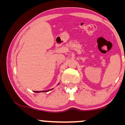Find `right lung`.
I'll use <instances>...</instances> for the list:
<instances>
[{"mask_svg": "<svg viewBox=\"0 0 125 125\" xmlns=\"http://www.w3.org/2000/svg\"><path fill=\"white\" fill-rule=\"evenodd\" d=\"M51 90H52V89H51ZM47 90V91H45V92H48V91H49V90ZM42 92H43V91H42ZM35 92H36V93H39V92H41V91H35Z\"/></svg>", "mask_w": 125, "mask_h": 125, "instance_id": "1", "label": "right lung"}]
</instances>
